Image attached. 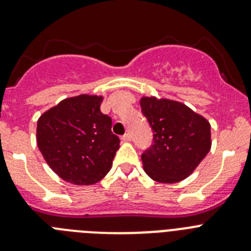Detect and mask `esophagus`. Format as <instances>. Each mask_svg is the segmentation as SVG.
Listing matches in <instances>:
<instances>
[{"mask_svg":"<svg viewBox=\"0 0 251 251\" xmlns=\"http://www.w3.org/2000/svg\"><path fill=\"white\" fill-rule=\"evenodd\" d=\"M130 139H132V137H130L129 133H126V134L122 137V141H123V142H129Z\"/></svg>","mask_w":251,"mask_h":251,"instance_id":"obj_1","label":"esophagus"}]
</instances>
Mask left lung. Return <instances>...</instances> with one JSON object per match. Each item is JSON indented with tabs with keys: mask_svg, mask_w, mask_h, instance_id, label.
<instances>
[{
	"mask_svg": "<svg viewBox=\"0 0 251 251\" xmlns=\"http://www.w3.org/2000/svg\"><path fill=\"white\" fill-rule=\"evenodd\" d=\"M139 104L154 133V145L142 154L146 174L161 183L187 178L211 150L210 122L172 99L142 97Z\"/></svg>",
	"mask_w": 251,
	"mask_h": 251,
	"instance_id": "obj_1",
	"label": "left lung"
}]
</instances>
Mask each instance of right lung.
I'll list each match as a JSON object with an SVG mask.
<instances>
[{
    "instance_id": "obj_1",
    "label": "right lung",
    "mask_w": 251,
    "mask_h": 251,
    "mask_svg": "<svg viewBox=\"0 0 251 251\" xmlns=\"http://www.w3.org/2000/svg\"><path fill=\"white\" fill-rule=\"evenodd\" d=\"M101 101L103 95H75L37 121V147L49 167L66 182L94 185L112 168L121 141L112 133V119L100 112Z\"/></svg>"
}]
</instances>
